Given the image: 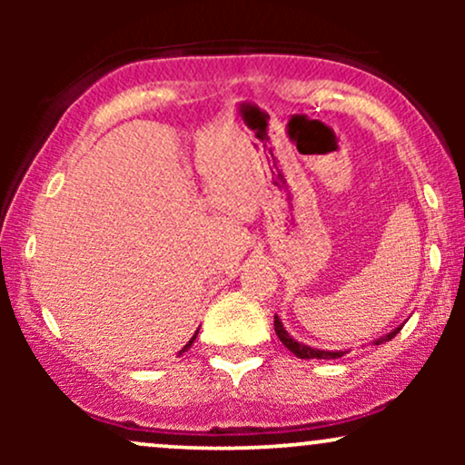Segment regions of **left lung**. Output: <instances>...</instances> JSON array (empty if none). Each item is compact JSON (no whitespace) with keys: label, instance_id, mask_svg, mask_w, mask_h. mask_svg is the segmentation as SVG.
Returning <instances> with one entry per match:
<instances>
[{"label":"left lung","instance_id":"1","mask_svg":"<svg viewBox=\"0 0 465 465\" xmlns=\"http://www.w3.org/2000/svg\"><path fill=\"white\" fill-rule=\"evenodd\" d=\"M400 330H402V325H398V328H393L389 334L381 336V339L373 341V345H381V343H385V341H391L393 336L400 332ZM275 332H277V336H280L282 343H284L286 348L297 356V359H317V361L319 359H341V356H343V354H348V351H343V350L311 348V345H306V343H302V341L292 339V336L288 334V330L284 328V325H282V319L277 317V314H275Z\"/></svg>","mask_w":465,"mask_h":465}]
</instances>
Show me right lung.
<instances>
[{"mask_svg":"<svg viewBox=\"0 0 465 465\" xmlns=\"http://www.w3.org/2000/svg\"><path fill=\"white\" fill-rule=\"evenodd\" d=\"M196 334H199V330H196V332H194V336H192V339H190V341H188V343H185V345H183V350H181V351H185V350H188V348H190V345H192V343H194V339H196ZM181 351H179V354H181Z\"/></svg>","mask_w":465,"mask_h":465,"instance_id":"obj_1","label":"right lung"}]
</instances>
